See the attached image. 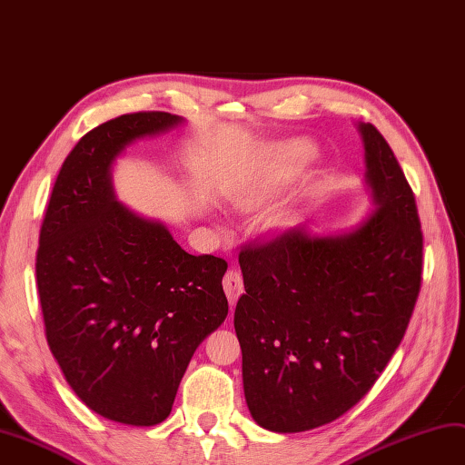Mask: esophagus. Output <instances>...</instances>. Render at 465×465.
<instances>
[{"instance_id":"obj_1","label":"esophagus","mask_w":465,"mask_h":465,"mask_svg":"<svg viewBox=\"0 0 465 465\" xmlns=\"http://www.w3.org/2000/svg\"><path fill=\"white\" fill-rule=\"evenodd\" d=\"M223 291H225V294H228L230 304L233 306L237 302V299H240V296H242V292H243V277H242L240 271L230 269L228 272H225Z\"/></svg>"}]
</instances>
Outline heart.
I'll use <instances>...</instances> for the list:
<instances>
[{
	"label": "heart",
	"instance_id": "b5f03b06",
	"mask_svg": "<svg viewBox=\"0 0 465 465\" xmlns=\"http://www.w3.org/2000/svg\"><path fill=\"white\" fill-rule=\"evenodd\" d=\"M311 157L312 149L302 141H289L284 143V145L272 149L265 171L261 173L253 183L243 186L240 194V204L245 208L257 204L261 198H265L272 190L287 184L291 178L311 161Z\"/></svg>",
	"mask_w": 465,
	"mask_h": 465
}]
</instances>
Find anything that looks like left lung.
<instances>
[{"instance_id":"1","label":"left lung","mask_w":465,"mask_h":465,"mask_svg":"<svg viewBox=\"0 0 465 465\" xmlns=\"http://www.w3.org/2000/svg\"><path fill=\"white\" fill-rule=\"evenodd\" d=\"M377 210L331 237L284 230L240 252L245 294L233 326L249 412L272 432L334 422L383 373L422 284V230L395 153L361 124Z\"/></svg>"}]
</instances>
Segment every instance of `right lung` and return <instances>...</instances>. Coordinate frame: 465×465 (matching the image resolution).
Here are the masks:
<instances>
[{
	"mask_svg": "<svg viewBox=\"0 0 465 465\" xmlns=\"http://www.w3.org/2000/svg\"><path fill=\"white\" fill-rule=\"evenodd\" d=\"M176 124L166 112H137L88 131L58 171L39 233L49 348L80 401L122 424L171 414L190 357L228 316V261L186 253L164 225L114 198L115 154Z\"/></svg>",
	"mask_w": 465,
	"mask_h": 465,
	"instance_id": "1",
	"label": "right lung"
}]
</instances>
